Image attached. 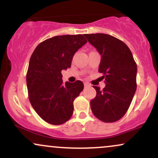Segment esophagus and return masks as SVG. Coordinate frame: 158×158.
<instances>
[{
  "label": "esophagus",
  "mask_w": 158,
  "mask_h": 158,
  "mask_svg": "<svg viewBox=\"0 0 158 158\" xmlns=\"http://www.w3.org/2000/svg\"><path fill=\"white\" fill-rule=\"evenodd\" d=\"M84 85H85V88H88V87H89V86H90V85L88 84V82H85Z\"/></svg>",
  "instance_id": "34e87169"
}]
</instances>
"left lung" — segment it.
<instances>
[{
	"mask_svg": "<svg viewBox=\"0 0 158 158\" xmlns=\"http://www.w3.org/2000/svg\"><path fill=\"white\" fill-rule=\"evenodd\" d=\"M85 36L101 55L99 72L106 80L102 90L94 86L97 96L90 101L91 110L102 122H116L126 114L135 94L137 64L130 49L121 40L103 33Z\"/></svg>",
	"mask_w": 158,
	"mask_h": 158,
	"instance_id": "8db88e82",
	"label": "left lung"
}]
</instances>
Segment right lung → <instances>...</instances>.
I'll use <instances>...</instances> for the list:
<instances>
[{
    "label": "right lung",
    "mask_w": 158,
    "mask_h": 158,
    "mask_svg": "<svg viewBox=\"0 0 158 158\" xmlns=\"http://www.w3.org/2000/svg\"><path fill=\"white\" fill-rule=\"evenodd\" d=\"M87 42L81 34L57 35L40 43L32 52L27 73L28 97L45 122L61 125L73 115V101L84 85L79 80L64 84L61 70L70 68L75 52Z\"/></svg>",
    "instance_id": "right-lung-1"
}]
</instances>
